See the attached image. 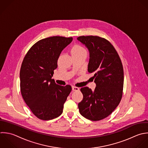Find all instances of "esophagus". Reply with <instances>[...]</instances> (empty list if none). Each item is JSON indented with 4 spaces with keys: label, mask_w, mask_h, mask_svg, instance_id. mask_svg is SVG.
I'll list each match as a JSON object with an SVG mask.
<instances>
[{
    "label": "esophagus",
    "mask_w": 148,
    "mask_h": 148,
    "mask_svg": "<svg viewBox=\"0 0 148 148\" xmlns=\"http://www.w3.org/2000/svg\"><path fill=\"white\" fill-rule=\"evenodd\" d=\"M72 89H73V91H78L79 90V89L78 88H77L76 86H74L72 87Z\"/></svg>",
    "instance_id": "1"
}]
</instances>
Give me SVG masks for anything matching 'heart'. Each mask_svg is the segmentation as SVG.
Returning a JSON list of instances; mask_svg holds the SVG:
<instances>
[{
	"mask_svg": "<svg viewBox=\"0 0 148 148\" xmlns=\"http://www.w3.org/2000/svg\"><path fill=\"white\" fill-rule=\"evenodd\" d=\"M86 53L85 49L79 45H76L73 47L71 50V53L72 54H76V53Z\"/></svg>",
	"mask_w": 148,
	"mask_h": 148,
	"instance_id": "obj_1",
	"label": "heart"
}]
</instances>
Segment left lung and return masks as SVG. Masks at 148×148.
Masks as SVG:
<instances>
[{"label": "left lung", "instance_id": "8db88e82", "mask_svg": "<svg viewBox=\"0 0 148 148\" xmlns=\"http://www.w3.org/2000/svg\"><path fill=\"white\" fill-rule=\"evenodd\" d=\"M77 40L89 52L88 71L93 73L96 87L81 89L83 100L79 103L80 114L93 121L108 116L119 105L123 93L124 73L120 57L108 40L99 36H79Z\"/></svg>", "mask_w": 148, "mask_h": 148}]
</instances>
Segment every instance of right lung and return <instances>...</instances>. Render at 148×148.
<instances>
[{
    "mask_svg": "<svg viewBox=\"0 0 148 148\" xmlns=\"http://www.w3.org/2000/svg\"><path fill=\"white\" fill-rule=\"evenodd\" d=\"M72 37L53 36L35 43L26 54L19 78L22 97L38 119L49 121L59 116L71 86L56 84L52 77L63 49Z\"/></svg>",
    "mask_w": 148,
    "mask_h": 148,
    "instance_id": "right-lung-1",
    "label": "right lung"
}]
</instances>
